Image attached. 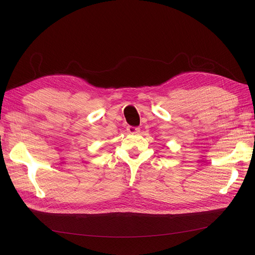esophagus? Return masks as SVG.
Masks as SVG:
<instances>
[{"label":"esophagus","mask_w":255,"mask_h":255,"mask_svg":"<svg viewBox=\"0 0 255 255\" xmlns=\"http://www.w3.org/2000/svg\"><path fill=\"white\" fill-rule=\"evenodd\" d=\"M139 129H140L139 128H135V127H128L127 128L128 133H129V134H136L139 132Z\"/></svg>","instance_id":"obj_1"}]
</instances>
